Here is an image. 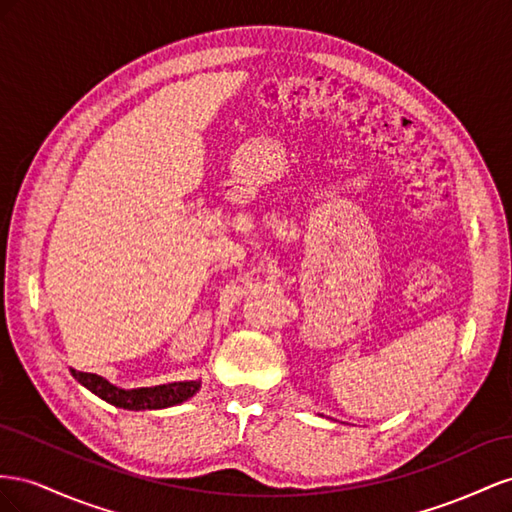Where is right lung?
Returning a JSON list of instances; mask_svg holds the SVG:
<instances>
[{"mask_svg": "<svg viewBox=\"0 0 512 512\" xmlns=\"http://www.w3.org/2000/svg\"><path fill=\"white\" fill-rule=\"evenodd\" d=\"M75 379L100 399L115 407H124V410H163V407L178 405L186 399H191L199 390V382H175V384H163L154 388H137V390H124L109 384L105 377L96 373H83L72 369Z\"/></svg>", "mask_w": 512, "mask_h": 512, "instance_id": "right-lung-1", "label": "right lung"}]
</instances>
